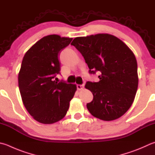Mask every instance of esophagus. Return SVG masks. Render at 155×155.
Listing matches in <instances>:
<instances>
[{
	"label": "esophagus",
	"instance_id": "esophagus-1",
	"mask_svg": "<svg viewBox=\"0 0 155 155\" xmlns=\"http://www.w3.org/2000/svg\"><path fill=\"white\" fill-rule=\"evenodd\" d=\"M77 89L78 90H81V89H84V87H85V85L83 84V85H77Z\"/></svg>",
	"mask_w": 155,
	"mask_h": 155
}]
</instances>
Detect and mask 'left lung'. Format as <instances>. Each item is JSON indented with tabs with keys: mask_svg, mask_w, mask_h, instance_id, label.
Here are the masks:
<instances>
[{
	"mask_svg": "<svg viewBox=\"0 0 155 155\" xmlns=\"http://www.w3.org/2000/svg\"><path fill=\"white\" fill-rule=\"evenodd\" d=\"M71 45L83 56L89 74H101L99 82L87 81L85 85L94 95L87 104L90 113L107 121L123 116L133 104L138 86L134 53L121 40L108 34L77 37Z\"/></svg>",
	"mask_w": 155,
	"mask_h": 155,
	"instance_id": "8db88e82",
	"label": "left lung"
}]
</instances>
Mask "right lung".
Instances as JSON below:
<instances>
[{
	"label": "right lung",
	"mask_w": 155,
	"mask_h": 155,
	"mask_svg": "<svg viewBox=\"0 0 155 155\" xmlns=\"http://www.w3.org/2000/svg\"><path fill=\"white\" fill-rule=\"evenodd\" d=\"M72 38L51 35L42 38L26 53L18 75L22 102L36 120L51 124L65 117L77 86L54 81L60 74L59 55Z\"/></svg>",
	"instance_id": "add662e5"
}]
</instances>
